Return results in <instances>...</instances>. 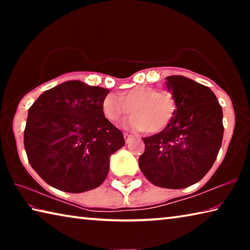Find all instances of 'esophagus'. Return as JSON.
Listing matches in <instances>:
<instances>
[{
  "instance_id": "esophagus-1",
  "label": "esophagus",
  "mask_w": 250,
  "mask_h": 250,
  "mask_svg": "<svg viewBox=\"0 0 250 250\" xmlns=\"http://www.w3.org/2000/svg\"><path fill=\"white\" fill-rule=\"evenodd\" d=\"M124 137H125V143H129V142L133 139V135L128 134V133H124Z\"/></svg>"
}]
</instances>
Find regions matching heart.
<instances>
[{"label":"heart","instance_id":"b5f03b06","mask_svg":"<svg viewBox=\"0 0 250 250\" xmlns=\"http://www.w3.org/2000/svg\"><path fill=\"white\" fill-rule=\"evenodd\" d=\"M104 113L110 122H118L131 112L128 125L137 130L158 133L170 125L176 111V101L170 91L153 86H135L110 94L104 100Z\"/></svg>","mask_w":250,"mask_h":250}]
</instances>
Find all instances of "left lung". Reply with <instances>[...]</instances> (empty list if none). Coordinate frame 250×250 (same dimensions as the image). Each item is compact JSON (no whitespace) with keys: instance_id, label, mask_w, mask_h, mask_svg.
Masks as SVG:
<instances>
[{"instance_id":"8db88e82","label":"left lung","mask_w":250,"mask_h":250,"mask_svg":"<svg viewBox=\"0 0 250 250\" xmlns=\"http://www.w3.org/2000/svg\"><path fill=\"white\" fill-rule=\"evenodd\" d=\"M167 80L175 115L166 129L143 138L139 167L152 184L177 189L201 181L213 167L223 140V110L204 84L184 76Z\"/></svg>"}]
</instances>
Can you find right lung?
<instances>
[{
	"label": "right lung",
	"mask_w": 250,
	"mask_h": 250,
	"mask_svg": "<svg viewBox=\"0 0 250 250\" xmlns=\"http://www.w3.org/2000/svg\"><path fill=\"white\" fill-rule=\"evenodd\" d=\"M109 94L70 80L46 90L28 109L24 146L28 162L46 183L83 193L103 183L111 154L125 139L104 115Z\"/></svg>",
	"instance_id": "obj_1"
}]
</instances>
